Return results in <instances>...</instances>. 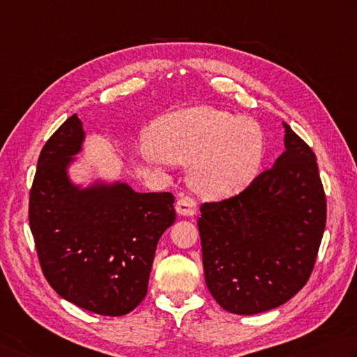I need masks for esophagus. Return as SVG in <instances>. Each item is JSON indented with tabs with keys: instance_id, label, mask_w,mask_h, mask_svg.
<instances>
[{
	"instance_id": "34e87169",
	"label": "esophagus",
	"mask_w": 357,
	"mask_h": 357,
	"mask_svg": "<svg viewBox=\"0 0 357 357\" xmlns=\"http://www.w3.org/2000/svg\"><path fill=\"white\" fill-rule=\"evenodd\" d=\"M176 212L181 216H193L197 213V201L190 197L179 198L176 202Z\"/></svg>"
}]
</instances>
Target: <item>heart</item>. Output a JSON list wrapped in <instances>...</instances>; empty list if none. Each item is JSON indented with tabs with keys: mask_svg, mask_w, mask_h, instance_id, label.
Masks as SVG:
<instances>
[{
	"mask_svg": "<svg viewBox=\"0 0 357 357\" xmlns=\"http://www.w3.org/2000/svg\"><path fill=\"white\" fill-rule=\"evenodd\" d=\"M151 165L188 164V184L201 197L238 195L260 170L264 136L254 119L213 107H188L162 116L149 131Z\"/></svg>",
	"mask_w": 357,
	"mask_h": 357,
	"instance_id": "heart-1",
	"label": "heart"
}]
</instances>
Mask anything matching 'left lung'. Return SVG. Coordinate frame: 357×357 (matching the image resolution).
Returning a JSON list of instances; mask_svg holds the SVG:
<instances>
[{
	"mask_svg": "<svg viewBox=\"0 0 357 357\" xmlns=\"http://www.w3.org/2000/svg\"><path fill=\"white\" fill-rule=\"evenodd\" d=\"M284 151L236 197L201 206L206 284L222 310L241 316L288 302L316 263L326 199L316 155L288 123Z\"/></svg>",
	"mask_w": 357,
	"mask_h": 357,
	"instance_id": "8db88e82",
	"label": "left lung"
}]
</instances>
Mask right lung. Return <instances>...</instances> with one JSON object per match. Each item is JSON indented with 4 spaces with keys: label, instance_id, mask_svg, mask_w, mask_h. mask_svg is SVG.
<instances>
[{
    "label": "right lung",
    "instance_id": "right-lung-1",
    "mask_svg": "<svg viewBox=\"0 0 357 357\" xmlns=\"http://www.w3.org/2000/svg\"><path fill=\"white\" fill-rule=\"evenodd\" d=\"M85 130L73 114L40 153L29 226L49 284L100 316H125L142 302L158 241L174 220L169 192L139 193L123 181L74 183L69 170Z\"/></svg>",
    "mask_w": 357,
    "mask_h": 357
}]
</instances>
